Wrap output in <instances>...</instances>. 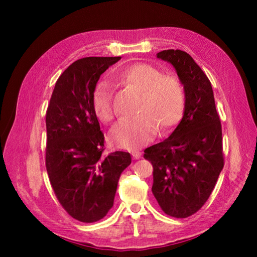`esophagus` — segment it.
<instances>
[{
  "label": "esophagus",
  "instance_id": "34e87169",
  "mask_svg": "<svg viewBox=\"0 0 257 257\" xmlns=\"http://www.w3.org/2000/svg\"><path fill=\"white\" fill-rule=\"evenodd\" d=\"M132 155H133V158L135 159V160H137V159H139L142 156V152H139V151H133L132 152Z\"/></svg>",
  "mask_w": 257,
  "mask_h": 257
}]
</instances>
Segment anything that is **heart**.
I'll return each instance as SVG.
<instances>
[{
  "label": "heart",
  "mask_w": 257,
  "mask_h": 257,
  "mask_svg": "<svg viewBox=\"0 0 257 257\" xmlns=\"http://www.w3.org/2000/svg\"><path fill=\"white\" fill-rule=\"evenodd\" d=\"M115 80L141 93L134 118L123 119L112 130L110 138L118 149L128 151L144 146L156 132L165 133L179 122L185 111V89L177 76L164 75L159 68L147 63H135L120 70ZM93 110L104 123L115 116L112 90L106 82H99L93 94Z\"/></svg>",
  "instance_id": "heart-1"
}]
</instances>
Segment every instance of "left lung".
<instances>
[{
    "label": "left lung",
    "instance_id": "8db88e82",
    "mask_svg": "<svg viewBox=\"0 0 257 257\" xmlns=\"http://www.w3.org/2000/svg\"><path fill=\"white\" fill-rule=\"evenodd\" d=\"M170 62L185 89V112L170 137L147 147L153 165L154 197L165 214L188 217L206 203L224 165L222 128L211 81L191 56L180 50L159 52Z\"/></svg>",
    "mask_w": 257,
    "mask_h": 257
}]
</instances>
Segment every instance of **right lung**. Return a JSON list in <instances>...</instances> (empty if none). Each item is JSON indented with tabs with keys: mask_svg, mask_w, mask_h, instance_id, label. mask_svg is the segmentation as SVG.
Wrapping results in <instances>:
<instances>
[{
	"mask_svg": "<svg viewBox=\"0 0 257 257\" xmlns=\"http://www.w3.org/2000/svg\"><path fill=\"white\" fill-rule=\"evenodd\" d=\"M121 56H89L70 64L56 81L46 111L45 164L52 188L67 213L80 222L103 219L113 206L127 152L105 156L93 94L106 69Z\"/></svg>",
	"mask_w": 257,
	"mask_h": 257,
	"instance_id": "obj_1",
	"label": "right lung"
}]
</instances>
